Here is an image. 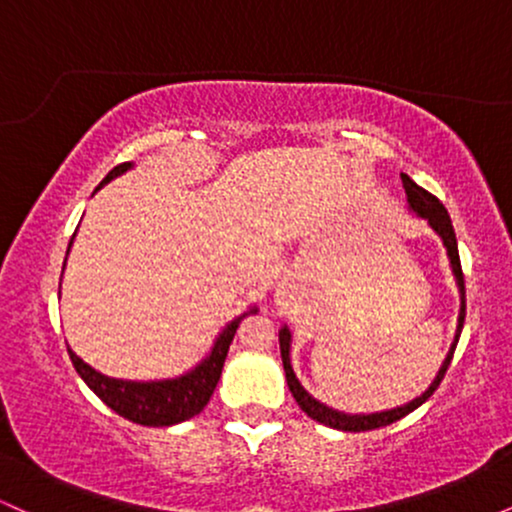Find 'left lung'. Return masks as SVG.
I'll return each mask as SVG.
<instances>
[{"mask_svg": "<svg viewBox=\"0 0 512 512\" xmlns=\"http://www.w3.org/2000/svg\"><path fill=\"white\" fill-rule=\"evenodd\" d=\"M402 185H404V192H407L409 209L416 211V214H419L421 219H426L428 223H431L433 231H436L438 236L443 238V245H445V248H448L452 272H455L457 286H460V293H462V308H460V322H457L455 342H452L450 354L443 361V366H440L436 380H433L431 387H428V390L421 397L411 399V402L404 404V407H397V409H390V411H375V414H344V411H334L330 407H325V404H320L315 397H310L308 392L303 390V385L298 383L296 373H293V368H291V358H289L291 332H289V327L279 330V346H281V361H284L286 383H289V390H291V395L296 397L298 407H301L305 414L310 416V419L320 421V424H325V426H330V428H339V431H354V433H358V431H373V428H383V426L395 424V421L402 419V416H407L409 411H414L416 407H421V404H424L426 399L438 390L440 380H443L445 373H448L452 354H455L457 339H460V334H462L464 313H467V301H464V274H462V264H460V252H457L455 228H452L448 209H445L443 204H440L438 197H433L431 192H426L424 187L416 185V182L411 180L409 175H404V173H402Z\"/></svg>", "mask_w": 512, "mask_h": 512, "instance_id": "left-lung-1", "label": "left lung"}]
</instances>
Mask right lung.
Segmentation results:
<instances>
[{"label": "right lung", "instance_id": "add662e5", "mask_svg": "<svg viewBox=\"0 0 512 512\" xmlns=\"http://www.w3.org/2000/svg\"><path fill=\"white\" fill-rule=\"evenodd\" d=\"M129 168H132V163H120V166H115L108 175H105L101 185H98V190H101L105 182L117 178V175H122ZM250 313H257V308H252ZM250 313H243L240 317H236V320H233L231 325L219 334V339H216L214 346H211V354L204 358L197 368H192L190 373L180 375V378H173V380H151V383L115 380V378H108V375H101L98 370H93L88 363L81 361L69 346L67 351H69V358H72L76 373L81 375V380H84V383L91 387V390L96 392V395L101 397L110 409L117 411V414L125 416L127 421H134V424H142V426H173V424H180V421L192 419V416L199 414V411L207 407L211 395H214L216 385H219L228 346H231L233 337H236V330L240 322H243V317Z\"/></svg>", "mask_w": 512, "mask_h": 512}]
</instances>
